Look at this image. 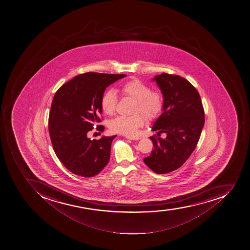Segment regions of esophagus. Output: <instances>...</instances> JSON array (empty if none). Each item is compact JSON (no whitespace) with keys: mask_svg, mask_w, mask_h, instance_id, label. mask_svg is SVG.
<instances>
[{"mask_svg":"<svg viewBox=\"0 0 250 250\" xmlns=\"http://www.w3.org/2000/svg\"><path fill=\"white\" fill-rule=\"evenodd\" d=\"M126 139H128V140H131V141H138V140H140V138L139 137H136V136H125Z\"/></svg>","mask_w":250,"mask_h":250,"instance_id":"34e87169","label":"esophagus"}]
</instances>
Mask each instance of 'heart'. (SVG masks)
<instances>
[{"label":"heart","mask_w":250,"mask_h":250,"mask_svg":"<svg viewBox=\"0 0 250 250\" xmlns=\"http://www.w3.org/2000/svg\"><path fill=\"white\" fill-rule=\"evenodd\" d=\"M120 90L123 95L134 100L133 112H141L149 119L155 118L163 109V99L161 94L158 91H151V87L138 80L125 83ZM117 103L118 96L115 91H105L101 99V107L104 114L109 116L114 114ZM144 123L145 118L138 113L132 116H119L112 121L110 129L117 133L132 136Z\"/></svg>","instance_id":"1"}]
</instances>
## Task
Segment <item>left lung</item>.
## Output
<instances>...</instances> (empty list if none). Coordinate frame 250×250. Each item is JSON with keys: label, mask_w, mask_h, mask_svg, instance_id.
I'll return each instance as SVG.
<instances>
[{"label": "left lung", "mask_w": 250, "mask_h": 250, "mask_svg": "<svg viewBox=\"0 0 250 250\" xmlns=\"http://www.w3.org/2000/svg\"><path fill=\"white\" fill-rule=\"evenodd\" d=\"M152 81L161 91L163 107L151 130L167 136L150 137L155 147L144 161L155 173L163 174L181 167L195 150L205 125V112L198 91L186 79L162 73Z\"/></svg>", "instance_id": "8db88e82"}]
</instances>
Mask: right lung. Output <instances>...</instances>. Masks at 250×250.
Returning <instances> with one entry per match:
<instances>
[{"label": "right lung", "instance_id": "1", "mask_svg": "<svg viewBox=\"0 0 250 250\" xmlns=\"http://www.w3.org/2000/svg\"><path fill=\"white\" fill-rule=\"evenodd\" d=\"M124 74L87 72L79 75L58 89L52 102L49 132L54 152L62 164L77 175H96L109 163L115 136L88 138V132L101 122L102 96L105 88ZM104 130V126L97 127Z\"/></svg>", "mask_w": 250, "mask_h": 250}]
</instances>
